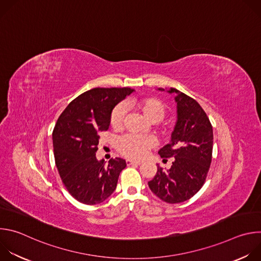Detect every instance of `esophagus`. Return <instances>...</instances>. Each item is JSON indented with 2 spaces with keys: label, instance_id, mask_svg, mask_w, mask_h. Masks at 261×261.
Here are the masks:
<instances>
[{
  "label": "esophagus",
  "instance_id": "34e87169",
  "mask_svg": "<svg viewBox=\"0 0 261 261\" xmlns=\"http://www.w3.org/2000/svg\"><path fill=\"white\" fill-rule=\"evenodd\" d=\"M126 164H127L128 166H130V165H139V164H140V161H134V160L127 159V160H126Z\"/></svg>",
  "mask_w": 261,
  "mask_h": 261
}]
</instances>
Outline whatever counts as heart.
I'll list each match as a JSON object with an SVG mask.
<instances>
[{"instance_id": "obj_1", "label": "heart", "mask_w": 261, "mask_h": 261, "mask_svg": "<svg viewBox=\"0 0 261 261\" xmlns=\"http://www.w3.org/2000/svg\"><path fill=\"white\" fill-rule=\"evenodd\" d=\"M131 105L138 110L142 116L151 123L160 122L165 114L166 107L164 103L155 98L146 97L138 100H132ZM125 122V108L123 104H118L109 117L110 127L115 131L122 130ZM163 128V127H162ZM154 145V141L151 138L135 136V135H126L118 140L117 148L120 154L125 157L132 159H139L145 155V153Z\"/></svg>"}]
</instances>
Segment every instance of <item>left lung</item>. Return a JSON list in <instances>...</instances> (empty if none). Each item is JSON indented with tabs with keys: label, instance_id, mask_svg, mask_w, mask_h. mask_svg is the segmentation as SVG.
Returning <instances> with one entry per match:
<instances>
[{
	"label": "left lung",
	"instance_id": "8db88e82",
	"mask_svg": "<svg viewBox=\"0 0 261 261\" xmlns=\"http://www.w3.org/2000/svg\"><path fill=\"white\" fill-rule=\"evenodd\" d=\"M168 93L176 94L177 121L170 142L158 153L163 161H173L167 171L158 165L148 187L163 201L179 203L193 197L203 186L212 162L214 136L212 124L196 100L173 88Z\"/></svg>",
	"mask_w": 261,
	"mask_h": 261
}]
</instances>
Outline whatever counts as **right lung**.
Listing matches in <instances>:
<instances>
[{"label":"right lung","mask_w":261,"mask_h":261,"mask_svg":"<svg viewBox=\"0 0 261 261\" xmlns=\"http://www.w3.org/2000/svg\"><path fill=\"white\" fill-rule=\"evenodd\" d=\"M130 88H95L72 100L53 132L56 166L67 191L85 204L107 199L117 188L126 161H98L99 134L107 131L114 107L129 96Z\"/></svg>","instance_id":"1"}]
</instances>
